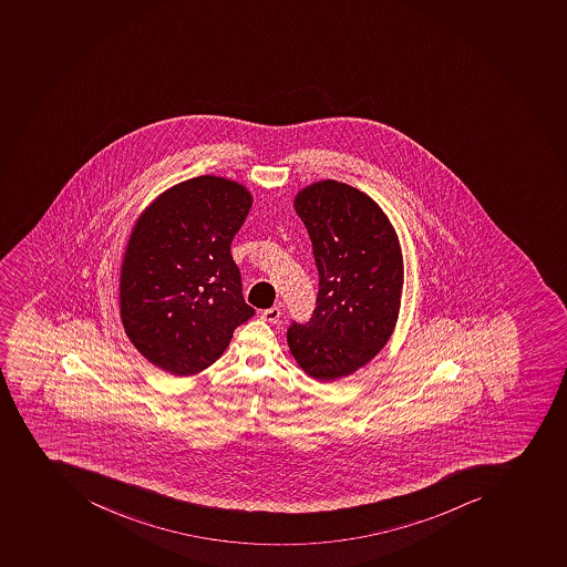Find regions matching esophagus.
<instances>
[{"instance_id": "34e87169", "label": "esophagus", "mask_w": 567, "mask_h": 567, "mask_svg": "<svg viewBox=\"0 0 567 567\" xmlns=\"http://www.w3.org/2000/svg\"><path fill=\"white\" fill-rule=\"evenodd\" d=\"M261 319L270 323L279 322V319H281V308L274 306V308L265 309L261 313Z\"/></svg>"}]
</instances>
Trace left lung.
Masks as SVG:
<instances>
[{"mask_svg": "<svg viewBox=\"0 0 567 567\" xmlns=\"http://www.w3.org/2000/svg\"><path fill=\"white\" fill-rule=\"evenodd\" d=\"M313 244L319 296L313 317L291 323L300 369L331 383L354 374L386 346L398 323L404 265L398 233L367 193L319 181L293 200Z\"/></svg>", "mask_w": 567, "mask_h": 567, "instance_id": "obj_1", "label": "left lung"}]
</instances>
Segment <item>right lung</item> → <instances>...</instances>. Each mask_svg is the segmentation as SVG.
I'll return each instance as SVG.
<instances>
[{
  "label": "right lung",
  "mask_w": 567,
  "mask_h": 567,
  "mask_svg": "<svg viewBox=\"0 0 567 567\" xmlns=\"http://www.w3.org/2000/svg\"><path fill=\"white\" fill-rule=\"evenodd\" d=\"M250 206L244 184L202 175L169 187L141 213L123 256L120 315L152 365L198 374L252 317L230 256Z\"/></svg>",
  "instance_id": "obj_1"
}]
</instances>
